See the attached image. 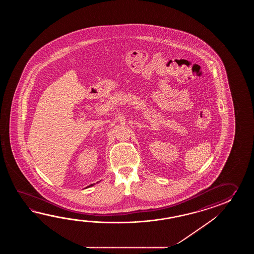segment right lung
<instances>
[{
    "instance_id": "add662e5",
    "label": "right lung",
    "mask_w": 254,
    "mask_h": 254,
    "mask_svg": "<svg viewBox=\"0 0 254 254\" xmlns=\"http://www.w3.org/2000/svg\"><path fill=\"white\" fill-rule=\"evenodd\" d=\"M90 186H92V184H91V185H90Z\"/></svg>"
}]
</instances>
